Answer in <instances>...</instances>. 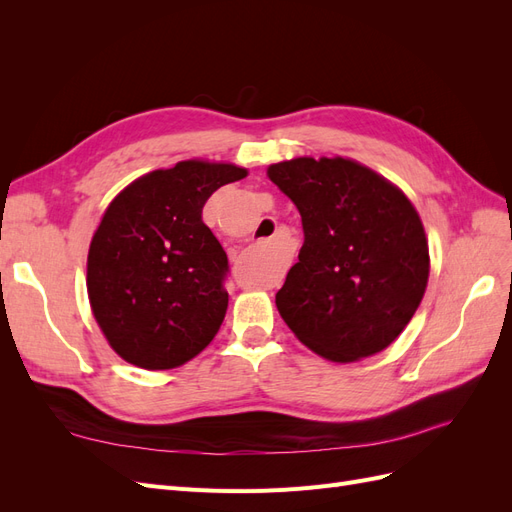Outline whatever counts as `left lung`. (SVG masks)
<instances>
[{"mask_svg": "<svg viewBox=\"0 0 512 512\" xmlns=\"http://www.w3.org/2000/svg\"><path fill=\"white\" fill-rule=\"evenodd\" d=\"M269 179L297 205L303 247L275 294L301 342L333 363L391 346L429 280L421 218L397 185L346 158L271 164Z\"/></svg>", "mask_w": 512, "mask_h": 512, "instance_id": "8db88e82", "label": "left lung"}]
</instances>
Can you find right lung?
Masks as SVG:
<instances>
[{
	"instance_id": "add662e5",
	"label": "right lung",
	"mask_w": 512,
	"mask_h": 512,
	"mask_svg": "<svg viewBox=\"0 0 512 512\" xmlns=\"http://www.w3.org/2000/svg\"><path fill=\"white\" fill-rule=\"evenodd\" d=\"M245 175L235 164L185 160L138 177L108 205L89 245L87 292L123 361L173 369L220 331L228 256L203 222V207Z\"/></svg>"
}]
</instances>
